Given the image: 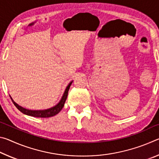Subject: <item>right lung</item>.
I'll return each mask as SVG.
<instances>
[{
    "label": "right lung",
    "mask_w": 159,
    "mask_h": 159,
    "mask_svg": "<svg viewBox=\"0 0 159 159\" xmlns=\"http://www.w3.org/2000/svg\"><path fill=\"white\" fill-rule=\"evenodd\" d=\"M72 83V81L69 83L67 86L65 92H64V95L61 98L60 102L55 105V107H52L50 109H48L45 110H29V109H26L23 107H21L20 106H19L17 103L12 100V99L11 98L12 101L13 102V104H15V106L17 107V108L20 110L21 112H22L23 114H25L26 115L28 116H31L34 117H40V118H49L51 116H54L56 114H57L59 112H60L61 109H62L64 105V103H65V101L67 98V95H68V92L69 90L70 86H71Z\"/></svg>",
    "instance_id": "add662e5"
}]
</instances>
